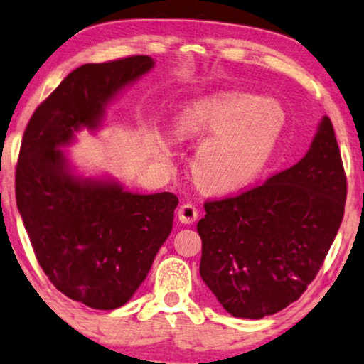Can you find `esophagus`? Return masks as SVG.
<instances>
[{"label": "esophagus", "instance_id": "obj_1", "mask_svg": "<svg viewBox=\"0 0 364 364\" xmlns=\"http://www.w3.org/2000/svg\"><path fill=\"white\" fill-rule=\"evenodd\" d=\"M177 217L182 223H193V221L198 218V210L193 203H183L181 205V208H178Z\"/></svg>", "mask_w": 364, "mask_h": 364}]
</instances>
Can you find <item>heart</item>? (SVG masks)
<instances>
[{
  "instance_id": "heart-1",
  "label": "heart",
  "mask_w": 364,
  "mask_h": 364,
  "mask_svg": "<svg viewBox=\"0 0 364 364\" xmlns=\"http://www.w3.org/2000/svg\"><path fill=\"white\" fill-rule=\"evenodd\" d=\"M278 109L269 127L265 117ZM282 126V112L252 95L220 92L183 109L177 129L183 136H210L193 161L197 181L210 191H235L261 171Z\"/></svg>"
}]
</instances>
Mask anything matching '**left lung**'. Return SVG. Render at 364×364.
Masks as SVG:
<instances>
[{
    "instance_id": "8db88e82",
    "label": "left lung",
    "mask_w": 364,
    "mask_h": 364,
    "mask_svg": "<svg viewBox=\"0 0 364 364\" xmlns=\"http://www.w3.org/2000/svg\"><path fill=\"white\" fill-rule=\"evenodd\" d=\"M345 200L340 147L325 117L309 152L291 169L203 203L200 276L233 317L262 318L286 309L322 267Z\"/></svg>"
}]
</instances>
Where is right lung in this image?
<instances>
[{
    "label": "right lung",
    "mask_w": 364,
    "mask_h": 364,
    "mask_svg": "<svg viewBox=\"0 0 364 364\" xmlns=\"http://www.w3.org/2000/svg\"><path fill=\"white\" fill-rule=\"evenodd\" d=\"M152 67L149 55H131L75 68L36 108L21 143L16 203L34 255L57 291L92 309L133 297L169 238L178 198L73 176L59 147L83 126L98 128L105 105Z\"/></svg>",
    "instance_id": "add662e5"
}]
</instances>
